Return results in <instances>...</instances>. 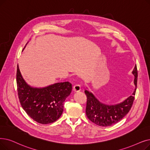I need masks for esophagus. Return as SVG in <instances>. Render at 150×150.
<instances>
[{"instance_id":"obj_1","label":"esophagus","mask_w":150,"mask_h":150,"mask_svg":"<svg viewBox=\"0 0 150 150\" xmlns=\"http://www.w3.org/2000/svg\"><path fill=\"white\" fill-rule=\"evenodd\" d=\"M73 91L74 93H77V92H79V91H80L81 87L79 84H75V85L73 88Z\"/></svg>"}]
</instances>
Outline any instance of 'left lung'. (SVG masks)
Masks as SVG:
<instances>
[{"label": "left lung", "instance_id": "obj_1", "mask_svg": "<svg viewBox=\"0 0 150 150\" xmlns=\"http://www.w3.org/2000/svg\"><path fill=\"white\" fill-rule=\"evenodd\" d=\"M132 74L134 75V83L135 86L131 96L122 102L115 105H107L100 102L88 90H85L87 97L86 114L88 118L99 126H110L118 122L131 110L134 100L137 83V69L135 66Z\"/></svg>", "mask_w": 150, "mask_h": 150}]
</instances>
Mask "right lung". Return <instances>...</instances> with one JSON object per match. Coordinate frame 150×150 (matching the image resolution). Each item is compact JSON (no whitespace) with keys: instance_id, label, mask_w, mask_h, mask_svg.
Segmentation results:
<instances>
[{"instance_id":"right-lung-1","label":"right lung","mask_w":150,"mask_h":150,"mask_svg":"<svg viewBox=\"0 0 150 150\" xmlns=\"http://www.w3.org/2000/svg\"><path fill=\"white\" fill-rule=\"evenodd\" d=\"M16 83L23 108L32 120L43 125L59 118L63 112L64 102L72 89L68 81L56 83L43 88L32 87L23 78L18 64Z\"/></svg>"}]
</instances>
